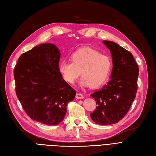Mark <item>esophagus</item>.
Masks as SVG:
<instances>
[{
  "label": "esophagus",
  "instance_id": "34e87169",
  "mask_svg": "<svg viewBox=\"0 0 156 156\" xmlns=\"http://www.w3.org/2000/svg\"><path fill=\"white\" fill-rule=\"evenodd\" d=\"M76 98L77 99H83L84 98V96L82 94H80V93H77L76 94Z\"/></svg>",
  "mask_w": 156,
  "mask_h": 156
}]
</instances>
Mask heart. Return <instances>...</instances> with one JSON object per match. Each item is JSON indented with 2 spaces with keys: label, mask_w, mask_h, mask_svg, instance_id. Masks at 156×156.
Segmentation results:
<instances>
[{
  "label": "heart",
  "mask_w": 156,
  "mask_h": 156,
  "mask_svg": "<svg viewBox=\"0 0 156 156\" xmlns=\"http://www.w3.org/2000/svg\"><path fill=\"white\" fill-rule=\"evenodd\" d=\"M71 61L62 62L58 66L64 81L69 83H74L81 72V86L98 88L107 81L111 72V59L90 48H83L74 52Z\"/></svg>",
  "instance_id": "b5f03b06"
}]
</instances>
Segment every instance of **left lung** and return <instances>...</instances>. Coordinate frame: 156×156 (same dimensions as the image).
I'll return each instance as SVG.
<instances>
[{"mask_svg": "<svg viewBox=\"0 0 156 156\" xmlns=\"http://www.w3.org/2000/svg\"><path fill=\"white\" fill-rule=\"evenodd\" d=\"M112 54L113 68L109 82L91 96L98 105L90 114L97 124L118 122L128 112L136 97L139 67L131 52L117 43L104 40Z\"/></svg>", "mask_w": 156, "mask_h": 156, "instance_id": "left-lung-1", "label": "left lung"}]
</instances>
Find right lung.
Wrapping results in <instances>:
<instances>
[{
  "label": "right lung",
  "mask_w": 156,
  "mask_h": 156,
  "mask_svg": "<svg viewBox=\"0 0 156 156\" xmlns=\"http://www.w3.org/2000/svg\"><path fill=\"white\" fill-rule=\"evenodd\" d=\"M60 58L55 44H39L19 57L13 72L17 97L25 112L50 126L62 121L76 95L59 72Z\"/></svg>",
  "instance_id": "right-lung-1"
}]
</instances>
